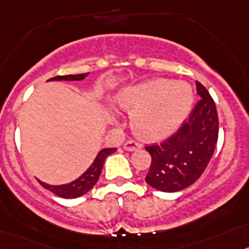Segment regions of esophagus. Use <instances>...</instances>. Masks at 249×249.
<instances>
[{
    "label": "esophagus",
    "mask_w": 249,
    "mask_h": 249,
    "mask_svg": "<svg viewBox=\"0 0 249 249\" xmlns=\"http://www.w3.org/2000/svg\"><path fill=\"white\" fill-rule=\"evenodd\" d=\"M123 147H124V150H126V151H135V150L140 149V145L133 140H127Z\"/></svg>",
    "instance_id": "34e87169"
}]
</instances>
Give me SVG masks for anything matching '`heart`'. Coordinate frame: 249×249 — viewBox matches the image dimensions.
Returning <instances> with one entry per match:
<instances>
[{
    "instance_id": "b5f03b06",
    "label": "heart",
    "mask_w": 249,
    "mask_h": 249,
    "mask_svg": "<svg viewBox=\"0 0 249 249\" xmlns=\"http://www.w3.org/2000/svg\"><path fill=\"white\" fill-rule=\"evenodd\" d=\"M194 103L189 84L150 79L127 87L116 95V104L131 113V127L142 140L159 141L178 129Z\"/></svg>"
}]
</instances>
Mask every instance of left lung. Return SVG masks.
Wrapping results in <instances>:
<instances>
[{
    "mask_svg": "<svg viewBox=\"0 0 249 249\" xmlns=\"http://www.w3.org/2000/svg\"><path fill=\"white\" fill-rule=\"evenodd\" d=\"M197 103L189 122L160 145L146 146L151 165L145 181L162 192H178L200 178L213 155L218 139V115L207 89L196 82Z\"/></svg>",
    "mask_w": 249,
    "mask_h": 249,
    "instance_id": "obj_1",
    "label": "left lung"
}]
</instances>
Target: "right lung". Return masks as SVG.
<instances>
[{
	"instance_id": "1",
	"label": "right lung",
	"mask_w": 249,
	"mask_h": 249,
	"mask_svg": "<svg viewBox=\"0 0 249 249\" xmlns=\"http://www.w3.org/2000/svg\"><path fill=\"white\" fill-rule=\"evenodd\" d=\"M89 73H83V74H74V75H58V77L51 78L48 79V82H52V80H67V82H74V80H83L86 79V77H88ZM116 149H103L98 152L97 158L94 159L93 163L87 169V171L84 174H82L78 178H75L74 181L71 182L66 183V185H49V183L43 182V181H39L44 189H47L48 191L53 192L57 196L62 197V198H77V197L83 196L84 194L91 190L94 187V185L97 183V181L99 180L100 172H102L103 166H104L105 159L108 158L110 154L115 152Z\"/></svg>"
}]
</instances>
